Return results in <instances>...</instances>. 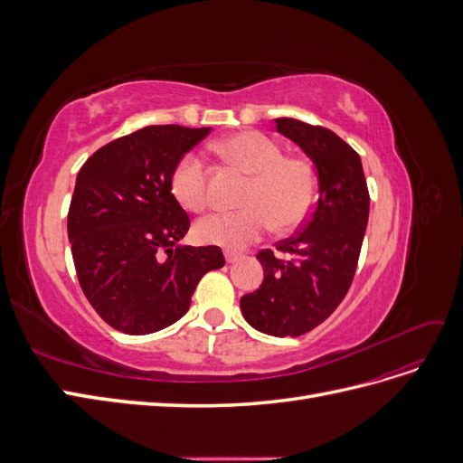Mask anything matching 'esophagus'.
Here are the masks:
<instances>
[{
	"label": "esophagus",
	"instance_id": "esophagus-1",
	"mask_svg": "<svg viewBox=\"0 0 463 463\" xmlns=\"http://www.w3.org/2000/svg\"><path fill=\"white\" fill-rule=\"evenodd\" d=\"M223 257H226V262H230V264H233V262H237V260L241 259V255L233 253V250H226V253H223Z\"/></svg>",
	"mask_w": 463,
	"mask_h": 463
}]
</instances>
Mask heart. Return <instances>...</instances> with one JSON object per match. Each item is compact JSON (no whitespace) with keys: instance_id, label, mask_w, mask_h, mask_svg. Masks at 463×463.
<instances>
[{"instance_id":"obj_1","label":"heart","mask_w":463,"mask_h":463,"mask_svg":"<svg viewBox=\"0 0 463 463\" xmlns=\"http://www.w3.org/2000/svg\"><path fill=\"white\" fill-rule=\"evenodd\" d=\"M218 152L250 181L241 197L245 208L203 218L194 232L204 243L243 249L272 228L291 230L309 216L317 201V177L311 165L299 158H286L270 137L259 131L235 133L218 143ZM170 191L189 213L208 206L206 167L197 152H187L170 175Z\"/></svg>"}]
</instances>
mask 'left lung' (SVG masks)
Instances as JSON below:
<instances>
[{
  "label": "left lung",
  "instance_id": "obj_1",
  "mask_svg": "<svg viewBox=\"0 0 463 463\" xmlns=\"http://www.w3.org/2000/svg\"><path fill=\"white\" fill-rule=\"evenodd\" d=\"M276 131L296 143L317 170L315 208L301 232L257 255L264 279L241 298L259 332L301 335L325 322L354 282L369 222V189L359 154L334 131L278 118Z\"/></svg>",
  "mask_w": 463,
  "mask_h": 463
}]
</instances>
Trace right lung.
Listing matches in <instances>:
<instances>
[{"label": "right lung", "mask_w": 463, "mask_h": 463, "mask_svg": "<svg viewBox=\"0 0 463 463\" xmlns=\"http://www.w3.org/2000/svg\"><path fill=\"white\" fill-rule=\"evenodd\" d=\"M210 128L148 125L96 150L77 174L67 235L82 293L111 328L158 332L189 311L216 245H179L189 216L170 191L175 164Z\"/></svg>", "instance_id": "right-lung-1"}]
</instances>
